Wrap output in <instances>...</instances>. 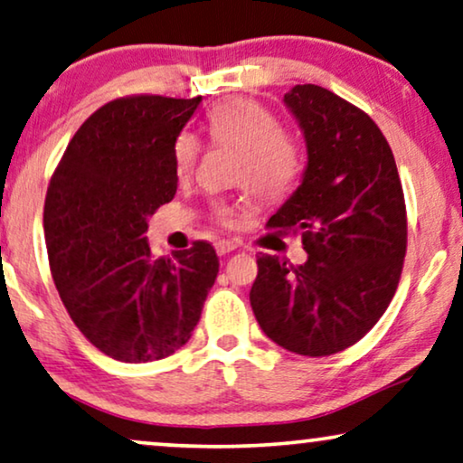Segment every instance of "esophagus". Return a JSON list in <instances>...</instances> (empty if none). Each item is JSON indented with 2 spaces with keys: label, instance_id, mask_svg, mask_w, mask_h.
I'll use <instances>...</instances> for the list:
<instances>
[{
  "label": "esophagus",
  "instance_id": "34e87169",
  "mask_svg": "<svg viewBox=\"0 0 463 463\" xmlns=\"http://www.w3.org/2000/svg\"><path fill=\"white\" fill-rule=\"evenodd\" d=\"M237 247H239V241H218L216 251H218V256H226V253L234 251Z\"/></svg>",
  "mask_w": 463,
  "mask_h": 463
}]
</instances>
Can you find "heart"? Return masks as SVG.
Segmentation results:
<instances>
[{
    "label": "heart",
    "mask_w": 463,
    "mask_h": 463,
    "mask_svg": "<svg viewBox=\"0 0 463 463\" xmlns=\"http://www.w3.org/2000/svg\"><path fill=\"white\" fill-rule=\"evenodd\" d=\"M207 129L222 145L239 148L234 180L243 182L258 199L275 201L288 194L302 165L298 142L269 109L250 99H231L218 102L207 115ZM199 140L191 132L175 138L174 159L180 174L194 167ZM218 216L231 220L229 207H218Z\"/></svg>",
    "instance_id": "heart-1"
}]
</instances>
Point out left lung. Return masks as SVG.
I'll list each match as a JSON object with an SVG mask.
<instances>
[{
  "mask_svg": "<svg viewBox=\"0 0 463 463\" xmlns=\"http://www.w3.org/2000/svg\"><path fill=\"white\" fill-rule=\"evenodd\" d=\"M306 142L299 186L269 226L302 232L304 264L258 256L250 302L272 342L304 356L353 346L380 321L407 251L394 155L369 115L321 86L283 96Z\"/></svg>",
  "mask_w": 463,
  "mask_h": 463,
  "instance_id": "1",
  "label": "left lung"
}]
</instances>
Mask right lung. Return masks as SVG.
Here are the masks:
<instances>
[{"label": "right lung", "mask_w": 463, "mask_h": 463, "mask_svg": "<svg viewBox=\"0 0 463 463\" xmlns=\"http://www.w3.org/2000/svg\"><path fill=\"white\" fill-rule=\"evenodd\" d=\"M199 102L104 104L52 175L43 210L52 277L81 334L115 361L151 363L184 346L218 277L210 243L155 260L145 237L178 188L174 145Z\"/></svg>", "instance_id": "right-lung-1"}]
</instances>
